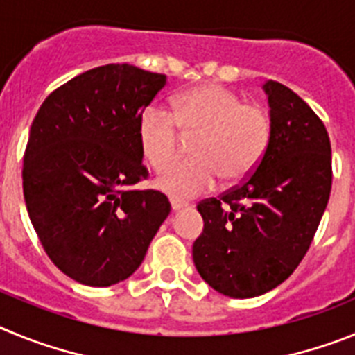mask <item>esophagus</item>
<instances>
[{"instance_id":"esophagus-1","label":"esophagus","mask_w":355,"mask_h":355,"mask_svg":"<svg viewBox=\"0 0 355 355\" xmlns=\"http://www.w3.org/2000/svg\"><path fill=\"white\" fill-rule=\"evenodd\" d=\"M171 206H172V211H180V209L187 208V206H188V202H184V200L172 199V200H171Z\"/></svg>"}]
</instances>
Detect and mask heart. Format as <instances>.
Segmentation results:
<instances>
[{"instance_id": "obj_1", "label": "heart", "mask_w": 355, "mask_h": 355, "mask_svg": "<svg viewBox=\"0 0 355 355\" xmlns=\"http://www.w3.org/2000/svg\"><path fill=\"white\" fill-rule=\"evenodd\" d=\"M197 134L196 159L168 166L180 150L179 130ZM272 122L259 105L243 103L224 85L206 83L175 99L174 115L159 106L144 110L139 144L155 171H163L156 184L172 197H196L211 190L218 178L233 183L250 174L270 142Z\"/></svg>"}]
</instances>
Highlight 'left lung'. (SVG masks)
Wrapping results in <instances>:
<instances>
[{"mask_svg":"<svg viewBox=\"0 0 355 355\" xmlns=\"http://www.w3.org/2000/svg\"><path fill=\"white\" fill-rule=\"evenodd\" d=\"M270 142L252 175L220 199L199 202L205 229L193 241L199 275L218 293L252 299L299 266L327 208L331 140L318 115L279 81L263 85Z\"/></svg>","mask_w":355,"mask_h":355,"instance_id":"8db88e82","label":"left lung"}]
</instances>
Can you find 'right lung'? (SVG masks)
<instances>
[{"mask_svg":"<svg viewBox=\"0 0 355 355\" xmlns=\"http://www.w3.org/2000/svg\"><path fill=\"white\" fill-rule=\"evenodd\" d=\"M167 76L128 64L90 69L46 97L30 130L23 190L44 250L87 286L130 277L171 213L147 178L139 144L144 110Z\"/></svg>","mask_w":355,"mask_h":355,"instance_id":"obj_1","label":"right lung"}]
</instances>
